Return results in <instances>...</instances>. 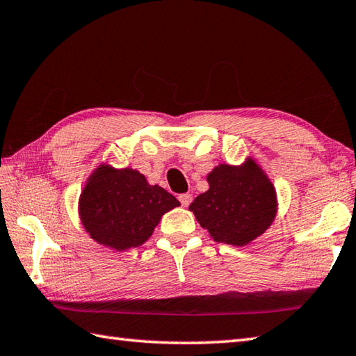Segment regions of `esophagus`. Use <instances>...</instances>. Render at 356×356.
Instances as JSON below:
<instances>
[{
  "mask_svg": "<svg viewBox=\"0 0 356 356\" xmlns=\"http://www.w3.org/2000/svg\"><path fill=\"white\" fill-rule=\"evenodd\" d=\"M178 200H179L181 204H183L184 207H187V206L192 203V195H191V193H181V195L178 197Z\"/></svg>",
  "mask_w": 356,
  "mask_h": 356,
  "instance_id": "34e87169",
  "label": "esophagus"
}]
</instances>
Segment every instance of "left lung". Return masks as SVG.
<instances>
[{
    "instance_id": "8db88e82",
    "label": "left lung",
    "mask_w": 356,
    "mask_h": 356,
    "mask_svg": "<svg viewBox=\"0 0 356 356\" xmlns=\"http://www.w3.org/2000/svg\"><path fill=\"white\" fill-rule=\"evenodd\" d=\"M209 189L189 209L218 243L245 246L276 218V189L252 158L241 165L220 164L207 175Z\"/></svg>"
}]
</instances>
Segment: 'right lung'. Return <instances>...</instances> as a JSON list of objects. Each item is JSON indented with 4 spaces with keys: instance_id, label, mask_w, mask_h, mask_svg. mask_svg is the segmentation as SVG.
Segmentation results:
<instances>
[{
    "instance_id": "obj_1",
    "label": "right lung",
    "mask_w": 356,
    "mask_h": 356,
    "mask_svg": "<svg viewBox=\"0 0 356 356\" xmlns=\"http://www.w3.org/2000/svg\"><path fill=\"white\" fill-rule=\"evenodd\" d=\"M177 206L172 193L147 183L138 170L100 164L80 193L79 216L99 245L125 251L147 241L161 217Z\"/></svg>"
}]
</instances>
